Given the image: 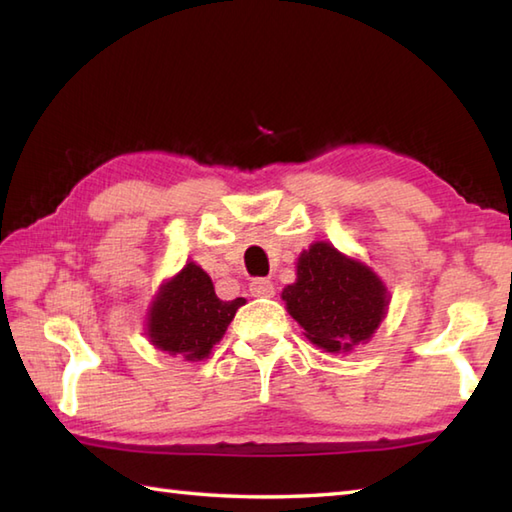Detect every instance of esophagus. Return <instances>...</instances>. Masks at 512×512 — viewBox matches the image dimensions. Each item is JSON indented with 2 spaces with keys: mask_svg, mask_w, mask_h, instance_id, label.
Returning a JSON list of instances; mask_svg holds the SVG:
<instances>
[{
  "mask_svg": "<svg viewBox=\"0 0 512 512\" xmlns=\"http://www.w3.org/2000/svg\"><path fill=\"white\" fill-rule=\"evenodd\" d=\"M248 290H250V295H253V297H273L275 295L273 281H268L264 277H257V279L250 281Z\"/></svg>",
  "mask_w": 512,
  "mask_h": 512,
  "instance_id": "esophagus-1",
  "label": "esophagus"
}]
</instances>
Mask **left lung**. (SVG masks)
Returning a JSON list of instances; mask_svg holds the SVG:
<instances>
[{"mask_svg": "<svg viewBox=\"0 0 512 512\" xmlns=\"http://www.w3.org/2000/svg\"><path fill=\"white\" fill-rule=\"evenodd\" d=\"M281 299L310 343L341 354L372 341L387 317L391 295L363 259L341 253L330 242H314L301 250L295 284L281 290Z\"/></svg>", "mask_w": 512, "mask_h": 512, "instance_id": "obj_1", "label": "left lung"}]
</instances>
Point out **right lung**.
Segmentation results:
<instances>
[{"mask_svg": "<svg viewBox=\"0 0 512 512\" xmlns=\"http://www.w3.org/2000/svg\"><path fill=\"white\" fill-rule=\"evenodd\" d=\"M244 303V297L222 301L215 295L211 277L195 262H187L176 275L162 281L151 299L145 334L156 350L198 363L209 358Z\"/></svg>", "mask_w": 512, "mask_h": 512, "instance_id": "right-lung-1", "label": "right lung"}]
</instances>
